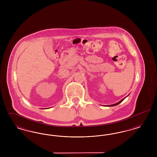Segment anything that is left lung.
<instances>
[{"instance_id": "1", "label": "left lung", "mask_w": 157, "mask_h": 157, "mask_svg": "<svg viewBox=\"0 0 157 157\" xmlns=\"http://www.w3.org/2000/svg\"><path fill=\"white\" fill-rule=\"evenodd\" d=\"M125 99V98H124ZM124 99H122L121 101H120V102H117V103H116V104H115L113 105H107V106H115V105H117L119 104H120L121 102H122L123 101H124Z\"/></svg>"}]
</instances>
